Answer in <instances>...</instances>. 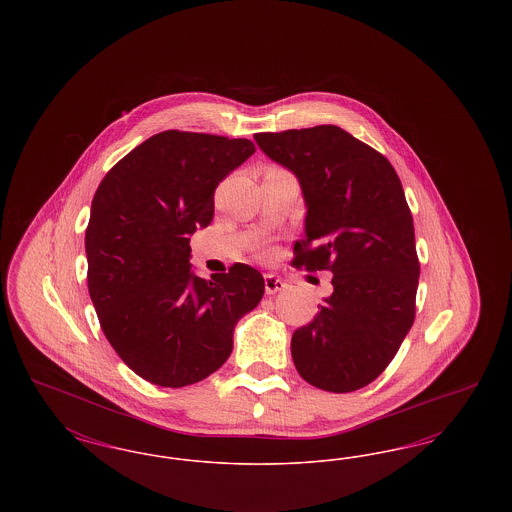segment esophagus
I'll use <instances>...</instances> for the list:
<instances>
[{"label":"esophagus","mask_w":512,"mask_h":512,"mask_svg":"<svg viewBox=\"0 0 512 512\" xmlns=\"http://www.w3.org/2000/svg\"><path fill=\"white\" fill-rule=\"evenodd\" d=\"M284 288H286V282L282 278H278L276 274H265V292H267V295L282 292Z\"/></svg>","instance_id":"obj_1"}]
</instances>
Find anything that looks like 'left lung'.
I'll return each instance as SVG.
<instances>
[{
  "instance_id": "8db88e82",
  "label": "left lung",
  "mask_w": 512,
  "mask_h": 512,
  "mask_svg": "<svg viewBox=\"0 0 512 512\" xmlns=\"http://www.w3.org/2000/svg\"><path fill=\"white\" fill-rule=\"evenodd\" d=\"M255 142L303 190L305 238L293 245V267L334 274L332 295L293 332V365L320 390H361L414 322L420 265L401 180L382 153L334 124L261 132Z\"/></svg>"
}]
</instances>
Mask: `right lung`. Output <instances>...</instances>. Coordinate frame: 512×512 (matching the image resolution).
Instances as JSON below:
<instances>
[{"mask_svg": "<svg viewBox=\"0 0 512 512\" xmlns=\"http://www.w3.org/2000/svg\"><path fill=\"white\" fill-rule=\"evenodd\" d=\"M253 153L245 138L165 130L122 157L92 199L88 290L101 330L155 386L184 388L219 370L236 322L265 293L244 263L211 280L190 265V236L211 224L219 182Z\"/></svg>", "mask_w": 512, "mask_h": 512, "instance_id": "add662e5", "label": "right lung"}]
</instances>
